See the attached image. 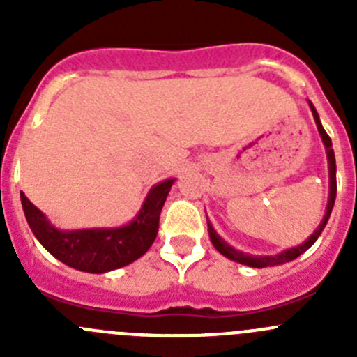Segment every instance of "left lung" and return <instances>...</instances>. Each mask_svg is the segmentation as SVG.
I'll return each instance as SVG.
<instances>
[{
    "mask_svg": "<svg viewBox=\"0 0 357 357\" xmlns=\"http://www.w3.org/2000/svg\"><path fill=\"white\" fill-rule=\"evenodd\" d=\"M309 105H311L312 115H314V121H316V124H318V131H319V135H321L323 143H325V146H326V155H328L330 199H328V205H326V214H325V218H323L321 225L318 226V229H316V231L312 233V235L309 236V238L305 240L302 245L289 248V250L282 252V254H278V255H248V254H243V252H240V250H235L233 247H229L228 243H226L225 240H222L221 236H219L218 233L214 231V228L211 226V222H207V225H208V235H211L212 243H214V247L218 248V250L221 252L225 257L231 259V261L240 262V264L250 266V268H268V266H278V264H283V262L294 261V259H297L298 255L304 254V252L307 250V248L311 247L312 243L316 242V240H318V236L321 235L323 229H325L326 222H328L330 214H332L335 197H337V165H335V153H333V149H332V139H330V136L326 135V131L323 129L321 122H319V117H318V112H316L314 107H312V103H309Z\"/></svg>",
    "mask_w": 357,
    "mask_h": 357,
    "instance_id": "obj_1",
    "label": "left lung"
}]
</instances>
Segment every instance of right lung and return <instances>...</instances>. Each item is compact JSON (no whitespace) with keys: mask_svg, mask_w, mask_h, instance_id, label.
<instances>
[{"mask_svg":"<svg viewBox=\"0 0 357 357\" xmlns=\"http://www.w3.org/2000/svg\"><path fill=\"white\" fill-rule=\"evenodd\" d=\"M172 183L174 179H167L153 186L138 218L117 229L60 231L24 193H20V200L32 233L50 254L79 271L105 273L128 266L149 250L157 236L158 218Z\"/></svg>","mask_w":357,"mask_h":357,"instance_id":"obj_1","label":"right lung"}]
</instances>
